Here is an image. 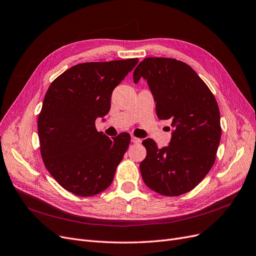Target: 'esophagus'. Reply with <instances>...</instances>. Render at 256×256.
Returning <instances> with one entry per match:
<instances>
[{
	"label": "esophagus",
	"instance_id": "1",
	"mask_svg": "<svg viewBox=\"0 0 256 256\" xmlns=\"http://www.w3.org/2000/svg\"><path fill=\"white\" fill-rule=\"evenodd\" d=\"M131 142H134V144H138V142H140V138H138L132 136H131Z\"/></svg>",
	"mask_w": 256,
	"mask_h": 256
}]
</instances>
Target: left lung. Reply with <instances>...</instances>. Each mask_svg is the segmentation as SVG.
Masks as SVG:
<instances>
[{"instance_id": "obj_1", "label": "left lung", "mask_w": 256, "mask_h": 256, "mask_svg": "<svg viewBox=\"0 0 256 256\" xmlns=\"http://www.w3.org/2000/svg\"><path fill=\"white\" fill-rule=\"evenodd\" d=\"M147 80L160 120H171L167 147L147 138L140 164L146 185L162 196H178L196 188L212 168L222 129L216 100L189 65L176 58H147L134 72Z\"/></svg>"}]
</instances>
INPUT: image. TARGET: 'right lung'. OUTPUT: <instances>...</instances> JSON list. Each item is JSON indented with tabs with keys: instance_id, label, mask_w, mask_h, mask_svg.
I'll return each mask as SVG.
<instances>
[{
	"instance_id": "obj_1",
	"label": "right lung",
	"mask_w": 256,
	"mask_h": 256,
	"mask_svg": "<svg viewBox=\"0 0 256 256\" xmlns=\"http://www.w3.org/2000/svg\"><path fill=\"white\" fill-rule=\"evenodd\" d=\"M138 58L72 66L49 86L38 118L40 156L54 178L78 196L107 189L130 144L127 132L108 138L96 120L110 110L114 89Z\"/></svg>"
}]
</instances>
